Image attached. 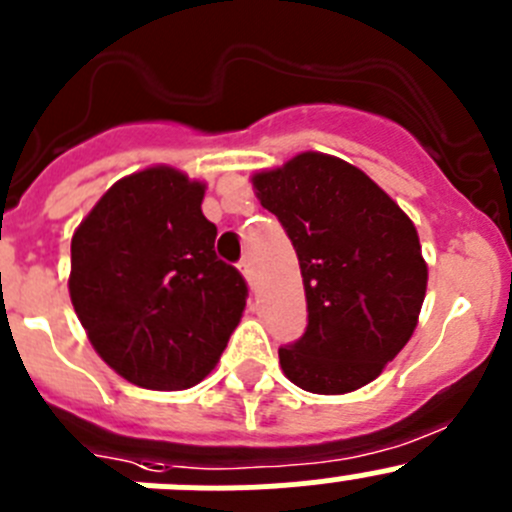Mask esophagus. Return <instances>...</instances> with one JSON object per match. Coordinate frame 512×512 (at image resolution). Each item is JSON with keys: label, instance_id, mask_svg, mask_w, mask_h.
<instances>
[{"label": "esophagus", "instance_id": "obj_1", "mask_svg": "<svg viewBox=\"0 0 512 512\" xmlns=\"http://www.w3.org/2000/svg\"><path fill=\"white\" fill-rule=\"evenodd\" d=\"M237 267H240V272H242V275H245L247 282L255 280V270H252V262L247 260V257H242V260L237 262Z\"/></svg>", "mask_w": 512, "mask_h": 512}]
</instances>
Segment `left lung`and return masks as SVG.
<instances>
[{
    "instance_id": "left-lung-1",
    "label": "left lung",
    "mask_w": 512,
    "mask_h": 512,
    "mask_svg": "<svg viewBox=\"0 0 512 512\" xmlns=\"http://www.w3.org/2000/svg\"><path fill=\"white\" fill-rule=\"evenodd\" d=\"M252 185L295 247L307 297V327L280 347L282 370L307 393L362 388L418 325L428 267L415 225L365 172L320 152Z\"/></svg>"
}]
</instances>
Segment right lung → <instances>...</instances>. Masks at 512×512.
Instances as JSON below:
<instances>
[{
  "label": "right lung",
  "mask_w": 512,
  "mask_h": 512,
  "mask_svg": "<svg viewBox=\"0 0 512 512\" xmlns=\"http://www.w3.org/2000/svg\"><path fill=\"white\" fill-rule=\"evenodd\" d=\"M205 185L150 167L104 192L72 237L69 295L89 342L124 380L182 390L210 375L247 302L215 252Z\"/></svg>",
  "instance_id": "add662e5"
}]
</instances>
